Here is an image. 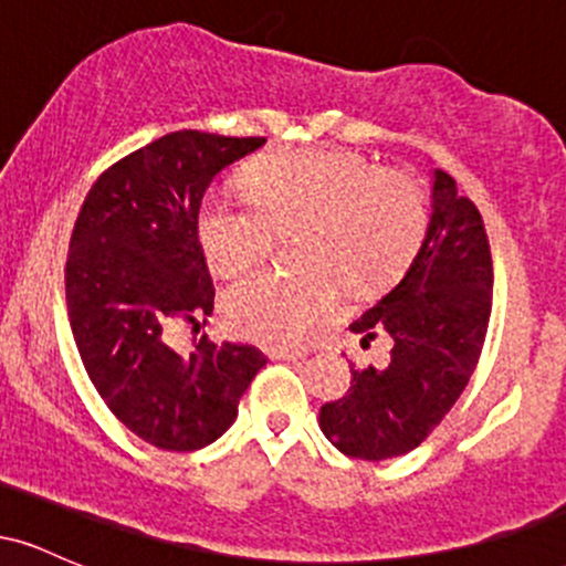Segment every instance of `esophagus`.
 <instances>
[{"instance_id":"34e87169","label":"esophagus","mask_w":566,"mask_h":566,"mask_svg":"<svg viewBox=\"0 0 566 566\" xmlns=\"http://www.w3.org/2000/svg\"><path fill=\"white\" fill-rule=\"evenodd\" d=\"M269 359H274V361H297L301 359V354H297V350H282V348H274V350H269Z\"/></svg>"}]
</instances>
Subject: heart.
Segmentation results:
<instances>
[{
    "label": "heart",
    "mask_w": 566,
    "mask_h": 566,
    "mask_svg": "<svg viewBox=\"0 0 566 566\" xmlns=\"http://www.w3.org/2000/svg\"><path fill=\"white\" fill-rule=\"evenodd\" d=\"M244 197L212 191L199 210V242L212 274L233 279L269 255L274 231L303 226L305 274L263 271L226 292L231 329L274 348L305 346L333 319L337 292L388 284L426 233V199L409 175L375 170L335 148H292L255 159Z\"/></svg>",
    "instance_id": "1"
}]
</instances>
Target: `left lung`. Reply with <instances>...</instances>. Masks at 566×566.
<instances>
[{"label":"left lung","mask_w":566,"mask_h":566,"mask_svg":"<svg viewBox=\"0 0 566 566\" xmlns=\"http://www.w3.org/2000/svg\"><path fill=\"white\" fill-rule=\"evenodd\" d=\"M492 311V258L482 216L444 170L431 172V216L405 276L361 319V343L391 337L388 367L354 369V386L319 412L348 458H399L437 428L469 386Z\"/></svg>","instance_id":"left-lung-1"}]
</instances>
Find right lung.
<instances>
[{"mask_svg": "<svg viewBox=\"0 0 566 566\" xmlns=\"http://www.w3.org/2000/svg\"><path fill=\"white\" fill-rule=\"evenodd\" d=\"M265 138L178 129L97 178L84 199L66 263L76 348L95 391L135 437L193 452L223 437L239 399L265 367L244 343L178 354L167 335L212 316L216 287L199 242V210L220 170Z\"/></svg>", "mask_w": 566, "mask_h": 566, "instance_id": "right-lung-1", "label": "right lung"}]
</instances>
